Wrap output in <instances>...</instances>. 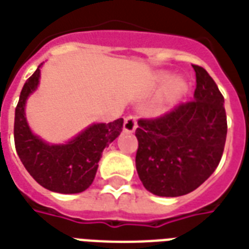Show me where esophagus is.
Returning <instances> with one entry per match:
<instances>
[{"label":"esophagus","instance_id":"1","mask_svg":"<svg viewBox=\"0 0 249 249\" xmlns=\"http://www.w3.org/2000/svg\"><path fill=\"white\" fill-rule=\"evenodd\" d=\"M137 128V119L136 116H133V115H129V116L125 117V121H124V130L125 132H129L132 133L136 130Z\"/></svg>","mask_w":249,"mask_h":249}]
</instances>
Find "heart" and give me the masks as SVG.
<instances>
[{
    "mask_svg": "<svg viewBox=\"0 0 249 249\" xmlns=\"http://www.w3.org/2000/svg\"><path fill=\"white\" fill-rule=\"evenodd\" d=\"M184 89H185V83L183 81H175V82L172 83V86H171V95L172 96H176V95H179L180 92H183Z\"/></svg>",
    "mask_w": 249,
    "mask_h": 249,
    "instance_id": "1",
    "label": "heart"
}]
</instances>
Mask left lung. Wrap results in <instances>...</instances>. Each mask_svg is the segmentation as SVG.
<instances>
[{"instance_id":"left-lung-1","label":"left lung","mask_w":249,"mask_h":249,"mask_svg":"<svg viewBox=\"0 0 249 249\" xmlns=\"http://www.w3.org/2000/svg\"><path fill=\"white\" fill-rule=\"evenodd\" d=\"M196 90L192 100L158 117L138 120L136 167L153 195L191 193L221 162L227 134L223 95L204 68L192 65Z\"/></svg>"}]
</instances>
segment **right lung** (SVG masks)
Returning a JSON list of instances; mask_svg holds the SVG:
<instances>
[{
    "label": "right lung",
    "mask_w": 249,
    "mask_h": 249,
    "mask_svg": "<svg viewBox=\"0 0 249 249\" xmlns=\"http://www.w3.org/2000/svg\"><path fill=\"white\" fill-rule=\"evenodd\" d=\"M39 68L24 83L15 108V150L28 174L41 187L65 195L83 192L94 181L104 147L119 137L124 120L91 125L66 145L43 142L32 134L24 117L26 100L39 83Z\"/></svg>",
    "instance_id": "obj_1"
}]
</instances>
